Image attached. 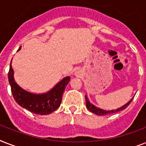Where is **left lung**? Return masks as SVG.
Here are the masks:
<instances>
[{
	"mask_svg": "<svg viewBox=\"0 0 146 146\" xmlns=\"http://www.w3.org/2000/svg\"><path fill=\"white\" fill-rule=\"evenodd\" d=\"M133 101V98H132L130 101H129L128 103H127L126 104H124L123 106L120 108H117V110H111V111H104V110H102V109H100L97 107L94 106L93 104H92L88 100V98L86 97V107L87 108L89 109V111L92 112V113H96V114H98V115H101V116H103V115H107V114H111V113H117L118 111H122V110H124L125 108H127L128 105H129L131 102Z\"/></svg>",
	"mask_w": 146,
	"mask_h": 146,
	"instance_id": "8db88e82",
	"label": "left lung"
}]
</instances>
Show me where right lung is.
<instances>
[{
	"instance_id": "obj_1",
	"label": "right lung",
	"mask_w": 146,
	"mask_h": 146,
	"mask_svg": "<svg viewBox=\"0 0 146 146\" xmlns=\"http://www.w3.org/2000/svg\"><path fill=\"white\" fill-rule=\"evenodd\" d=\"M21 48H19V49ZM8 80L15 101L21 107L32 113L46 115L56 111L60 105L62 96L70 77L64 78L50 91L44 94H33L21 89L13 79V70L10 63L8 72Z\"/></svg>"
}]
</instances>
